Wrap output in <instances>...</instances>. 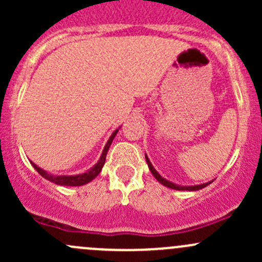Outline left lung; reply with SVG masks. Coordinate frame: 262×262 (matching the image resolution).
Wrapping results in <instances>:
<instances>
[{"instance_id": "1", "label": "left lung", "mask_w": 262, "mask_h": 262, "mask_svg": "<svg viewBox=\"0 0 262 262\" xmlns=\"http://www.w3.org/2000/svg\"><path fill=\"white\" fill-rule=\"evenodd\" d=\"M146 161H147L148 167H149L150 172H152V175L155 176L156 180H157L158 182H161V184H162V185H165V186L170 187V189H173V190H187V191H196V190L203 189V187L208 186V185L212 184V182H213V180H212V181H209V182H204V184H200V185H191V186H181V185L173 184V182H171V181L166 180L165 178H162V176H161L160 173H158L157 171H156V168L153 167L152 163H150L149 158H148V156H147V155H146Z\"/></svg>"}]
</instances>
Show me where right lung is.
<instances>
[{"mask_svg":"<svg viewBox=\"0 0 262 262\" xmlns=\"http://www.w3.org/2000/svg\"><path fill=\"white\" fill-rule=\"evenodd\" d=\"M119 129L120 128H118L116 130L113 132V134L110 136L109 141H107V143L105 144L104 150H102L101 156H100V160L97 161L96 165L92 166L90 170H87L86 172H83V173H78V175H53V173L47 172L46 170L40 168L38 165H35L34 162H31V161L30 162H31V165H33V167L35 168V170L38 171V172L40 173L44 179H47V180H49L50 182H54V184L60 185V186H81V185H86V184H89L90 181L94 180V179L99 175L100 171H101L102 166H104V163H105V160H106L107 150H109L110 144L113 143V139L115 138V136H116V133L119 132Z\"/></svg>","mask_w":262,"mask_h":262,"instance_id":"right-lung-1","label":"right lung"}]
</instances>
